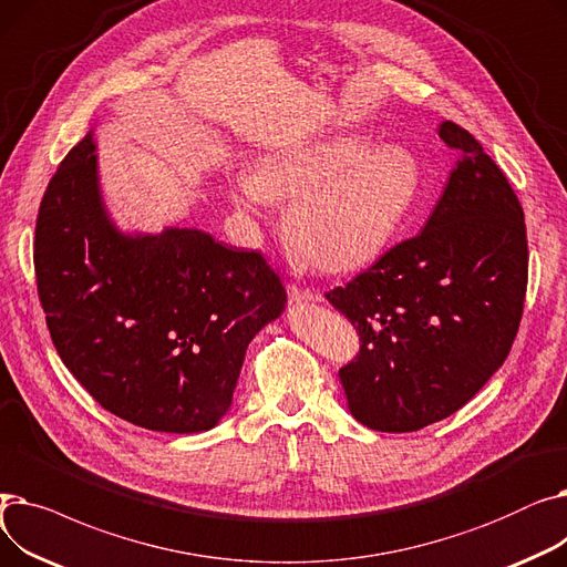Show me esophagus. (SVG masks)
<instances>
[{"label":"esophagus","instance_id":"obj_1","mask_svg":"<svg viewBox=\"0 0 567 567\" xmlns=\"http://www.w3.org/2000/svg\"><path fill=\"white\" fill-rule=\"evenodd\" d=\"M287 291H289L291 303H315V301H319V296L312 293L310 289H301V287H296V285H289Z\"/></svg>","mask_w":567,"mask_h":567}]
</instances>
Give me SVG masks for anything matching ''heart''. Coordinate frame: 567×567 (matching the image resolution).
<instances>
[{"label": "heart", "instance_id": "b5f03b06", "mask_svg": "<svg viewBox=\"0 0 567 567\" xmlns=\"http://www.w3.org/2000/svg\"><path fill=\"white\" fill-rule=\"evenodd\" d=\"M421 193V165L406 146L372 144L368 135H336L266 156L261 172L234 178V202L266 214L291 204L293 246L329 274L377 259L406 223Z\"/></svg>", "mask_w": 567, "mask_h": 567}]
</instances>
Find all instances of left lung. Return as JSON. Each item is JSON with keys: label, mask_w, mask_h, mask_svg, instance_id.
Wrapping results in <instances>:
<instances>
[{"label": "left lung", "mask_w": 567, "mask_h": 567, "mask_svg": "<svg viewBox=\"0 0 567 567\" xmlns=\"http://www.w3.org/2000/svg\"><path fill=\"white\" fill-rule=\"evenodd\" d=\"M439 137L460 161L423 231L326 293L361 336L340 370L349 411L379 432H415L462 409L508 359L522 321V204L468 131L443 122Z\"/></svg>", "instance_id": "obj_1"}]
</instances>
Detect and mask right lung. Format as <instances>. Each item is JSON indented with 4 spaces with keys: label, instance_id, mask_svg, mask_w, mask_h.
Here are the masks:
<instances>
[{
    "label": "right lung",
    "instance_id": "right-lung-1",
    "mask_svg": "<svg viewBox=\"0 0 567 567\" xmlns=\"http://www.w3.org/2000/svg\"><path fill=\"white\" fill-rule=\"evenodd\" d=\"M34 268L50 338L86 393L118 419L169 434L218 425L250 340L287 303L255 250L195 227L118 229L101 195L94 131L50 178Z\"/></svg>",
    "mask_w": 567,
    "mask_h": 567
}]
</instances>
